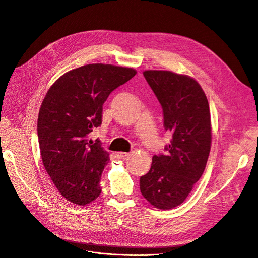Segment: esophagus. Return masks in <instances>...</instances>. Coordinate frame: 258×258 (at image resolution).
Returning <instances> with one entry per match:
<instances>
[{"mask_svg":"<svg viewBox=\"0 0 258 258\" xmlns=\"http://www.w3.org/2000/svg\"><path fill=\"white\" fill-rule=\"evenodd\" d=\"M128 156H129L128 152H122V151L116 152V157H117L118 159H124V158H127Z\"/></svg>","mask_w":258,"mask_h":258,"instance_id":"obj_1","label":"esophagus"}]
</instances>
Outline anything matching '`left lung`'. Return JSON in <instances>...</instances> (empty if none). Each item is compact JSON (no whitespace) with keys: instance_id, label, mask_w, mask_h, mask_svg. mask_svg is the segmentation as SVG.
<instances>
[{"instance_id":"1","label":"left lung","mask_w":258,"mask_h":258,"mask_svg":"<svg viewBox=\"0 0 258 258\" xmlns=\"http://www.w3.org/2000/svg\"><path fill=\"white\" fill-rule=\"evenodd\" d=\"M143 75L163 108L164 127L172 132L165 154L152 157L140 178V191L154 208L174 209L187 198L207 166L212 144L209 101L192 77L172 71L146 70Z\"/></svg>"}]
</instances>
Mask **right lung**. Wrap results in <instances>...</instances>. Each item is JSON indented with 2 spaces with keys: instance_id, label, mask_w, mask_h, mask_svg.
Segmentation results:
<instances>
[{
  "instance_id": "1",
  "label": "right lung",
  "mask_w": 258,
  "mask_h": 258,
  "mask_svg": "<svg viewBox=\"0 0 258 258\" xmlns=\"http://www.w3.org/2000/svg\"><path fill=\"white\" fill-rule=\"evenodd\" d=\"M136 70L110 64H89L62 75L47 90L37 119L44 169L68 201L86 205L100 192L101 173L110 161L100 141L88 134L100 126L102 105Z\"/></svg>"
}]
</instances>
